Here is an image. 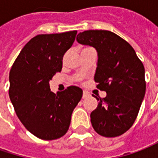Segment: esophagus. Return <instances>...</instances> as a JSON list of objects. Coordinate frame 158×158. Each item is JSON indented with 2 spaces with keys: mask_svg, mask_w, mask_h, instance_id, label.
<instances>
[{
  "mask_svg": "<svg viewBox=\"0 0 158 158\" xmlns=\"http://www.w3.org/2000/svg\"><path fill=\"white\" fill-rule=\"evenodd\" d=\"M89 95H90L89 93L86 92V91H84V92H83V96H82V97H83V98H86V97L89 96Z\"/></svg>",
  "mask_w": 158,
  "mask_h": 158,
  "instance_id": "34e87169",
  "label": "esophagus"
}]
</instances>
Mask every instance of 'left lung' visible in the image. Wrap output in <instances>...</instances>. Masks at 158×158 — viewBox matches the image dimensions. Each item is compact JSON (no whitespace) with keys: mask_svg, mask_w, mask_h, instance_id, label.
Wrapping results in <instances>:
<instances>
[{"mask_svg":"<svg viewBox=\"0 0 158 158\" xmlns=\"http://www.w3.org/2000/svg\"><path fill=\"white\" fill-rule=\"evenodd\" d=\"M79 44L90 46L97 52L94 80L107 95L100 98L90 115L94 131L104 137L126 133L137 118L146 92L145 69L133 47L106 30L79 32Z\"/></svg>","mask_w":158,"mask_h":158,"instance_id":"obj_1","label":"left lung"}]
</instances>
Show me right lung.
<instances>
[{"label":"right lung","mask_w":158,"mask_h":158,"mask_svg":"<svg viewBox=\"0 0 158 158\" xmlns=\"http://www.w3.org/2000/svg\"><path fill=\"white\" fill-rule=\"evenodd\" d=\"M77 31L40 34L23 48L10 72V98L19 120L33 135L51 141L67 133L73 110L82 97L79 86L51 92L49 81L63 67Z\"/></svg>","instance_id":"add662e5"}]
</instances>
